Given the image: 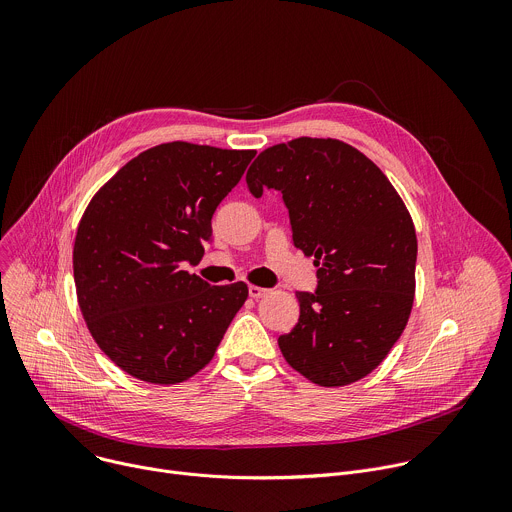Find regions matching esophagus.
<instances>
[{
  "mask_svg": "<svg viewBox=\"0 0 512 512\" xmlns=\"http://www.w3.org/2000/svg\"><path fill=\"white\" fill-rule=\"evenodd\" d=\"M267 294H269V289L259 287V285H249V296H251L253 300H259V298H263V296H267Z\"/></svg>",
  "mask_w": 512,
  "mask_h": 512,
  "instance_id": "esophagus-1",
  "label": "esophagus"
}]
</instances>
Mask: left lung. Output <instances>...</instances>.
<instances>
[{"label": "left lung", "mask_w": 512, "mask_h": 512, "mask_svg": "<svg viewBox=\"0 0 512 512\" xmlns=\"http://www.w3.org/2000/svg\"><path fill=\"white\" fill-rule=\"evenodd\" d=\"M249 192H281L291 241L314 255L316 289L296 291L300 318L277 338L285 360L322 387L375 371L405 330L417 237L387 176L352 145L298 137L257 156Z\"/></svg>", "instance_id": "obj_1"}]
</instances>
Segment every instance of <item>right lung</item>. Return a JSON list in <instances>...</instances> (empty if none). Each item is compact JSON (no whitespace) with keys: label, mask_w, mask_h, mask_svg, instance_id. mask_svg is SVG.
I'll list each match as a JSON object with an SVG mask.
<instances>
[{"label":"right lung","mask_w":512,"mask_h":512,"mask_svg":"<svg viewBox=\"0 0 512 512\" xmlns=\"http://www.w3.org/2000/svg\"><path fill=\"white\" fill-rule=\"evenodd\" d=\"M253 150L162 143L127 162L91 200L72 269L99 348L131 377L174 385L210 362L245 304L243 281L210 285L184 271L212 243V214Z\"/></svg>","instance_id":"add662e5"}]
</instances>
